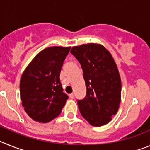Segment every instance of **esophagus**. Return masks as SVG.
Masks as SVG:
<instances>
[{
  "label": "esophagus",
  "mask_w": 150,
  "mask_h": 150,
  "mask_svg": "<svg viewBox=\"0 0 150 150\" xmlns=\"http://www.w3.org/2000/svg\"><path fill=\"white\" fill-rule=\"evenodd\" d=\"M69 97H70V98H71V99H73V98H74V94H73V93L70 94V95H69Z\"/></svg>",
  "instance_id": "1"
}]
</instances>
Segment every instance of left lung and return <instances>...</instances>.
<instances>
[{"instance_id":"obj_1","label":"left lung","mask_w":150,"mask_h":150,"mask_svg":"<svg viewBox=\"0 0 150 150\" xmlns=\"http://www.w3.org/2000/svg\"><path fill=\"white\" fill-rule=\"evenodd\" d=\"M81 64L86 95L77 100L80 113L91 125L101 126L112 120L121 101V79L112 55L100 44L74 46L71 51Z\"/></svg>"}]
</instances>
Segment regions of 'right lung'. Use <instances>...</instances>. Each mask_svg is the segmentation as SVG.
Masks as SVG:
<instances>
[{
    "mask_svg": "<svg viewBox=\"0 0 150 150\" xmlns=\"http://www.w3.org/2000/svg\"><path fill=\"white\" fill-rule=\"evenodd\" d=\"M71 47H49L34 57L20 80L22 104L34 121L48 122L59 116L66 100L60 72Z\"/></svg>",
    "mask_w": 150,
    "mask_h": 150,
    "instance_id": "obj_1",
    "label": "right lung"
}]
</instances>
